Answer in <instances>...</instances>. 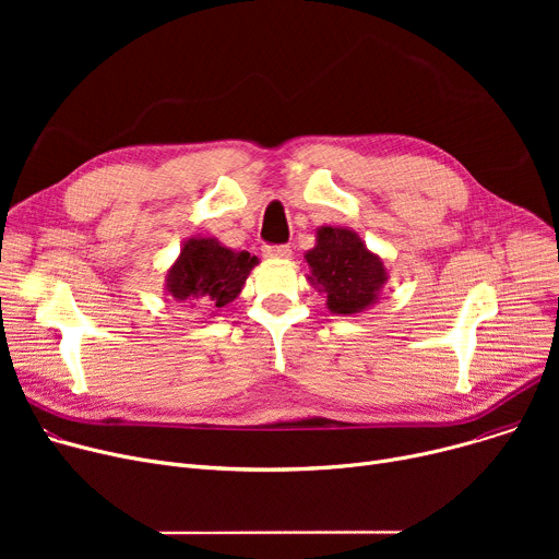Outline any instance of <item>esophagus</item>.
Here are the masks:
<instances>
[{
  "label": "esophagus",
  "mask_w": 559,
  "mask_h": 559,
  "mask_svg": "<svg viewBox=\"0 0 559 559\" xmlns=\"http://www.w3.org/2000/svg\"><path fill=\"white\" fill-rule=\"evenodd\" d=\"M262 255L264 258H274V260H289L292 258V249L281 245V247H262Z\"/></svg>",
  "instance_id": "1"
}]
</instances>
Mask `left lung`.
Returning a JSON list of instances; mask_svg holds the SVG:
<instances>
[{
	"label": "left lung",
	"mask_w": 559,
	"mask_h": 559,
	"mask_svg": "<svg viewBox=\"0 0 559 559\" xmlns=\"http://www.w3.org/2000/svg\"><path fill=\"white\" fill-rule=\"evenodd\" d=\"M310 285L326 295L333 314H360L380 301L390 274L385 260L344 226H319L317 242L306 251Z\"/></svg>",
	"instance_id": "obj_1"
}]
</instances>
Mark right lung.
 <instances>
[{"label":"right lung","mask_w":559,"mask_h":559,"mask_svg":"<svg viewBox=\"0 0 559 559\" xmlns=\"http://www.w3.org/2000/svg\"><path fill=\"white\" fill-rule=\"evenodd\" d=\"M258 262L249 251H233L217 238L192 235L165 274V295L188 308L219 314L222 308L240 297Z\"/></svg>","instance_id":"add662e5"}]
</instances>
